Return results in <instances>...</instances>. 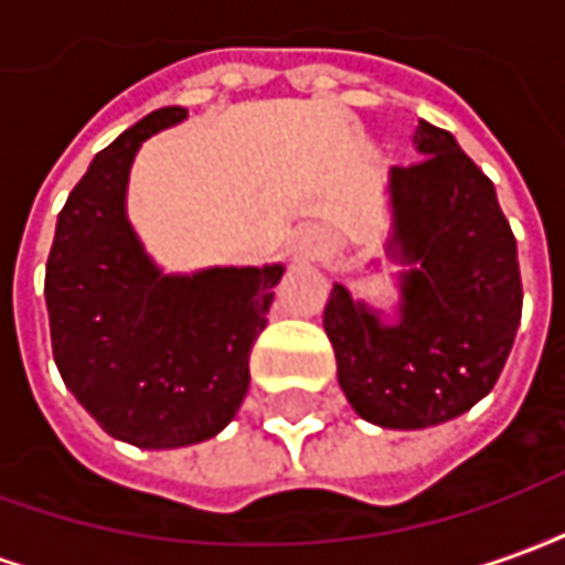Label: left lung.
Listing matches in <instances>:
<instances>
[{
    "instance_id": "obj_1",
    "label": "left lung",
    "mask_w": 565,
    "mask_h": 565,
    "mask_svg": "<svg viewBox=\"0 0 565 565\" xmlns=\"http://www.w3.org/2000/svg\"><path fill=\"white\" fill-rule=\"evenodd\" d=\"M415 166L391 169L399 315L381 320L335 284L323 308L348 403L369 424L424 429L493 391L521 327L518 242L493 181L448 129L420 120Z\"/></svg>"
}]
</instances>
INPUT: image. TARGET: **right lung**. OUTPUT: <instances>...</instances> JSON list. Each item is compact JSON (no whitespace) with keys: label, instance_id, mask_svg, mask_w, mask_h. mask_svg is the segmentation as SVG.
Wrapping results in <instances>:
<instances>
[{"label":"right lung","instance_id":"1","mask_svg":"<svg viewBox=\"0 0 565 565\" xmlns=\"http://www.w3.org/2000/svg\"><path fill=\"white\" fill-rule=\"evenodd\" d=\"M160 108L93 157L56 217L44 271L54 360L108 436L136 448H184L217 436L250 384L284 266H214L162 275L127 221L141 141L174 127Z\"/></svg>","mask_w":565,"mask_h":565}]
</instances>
